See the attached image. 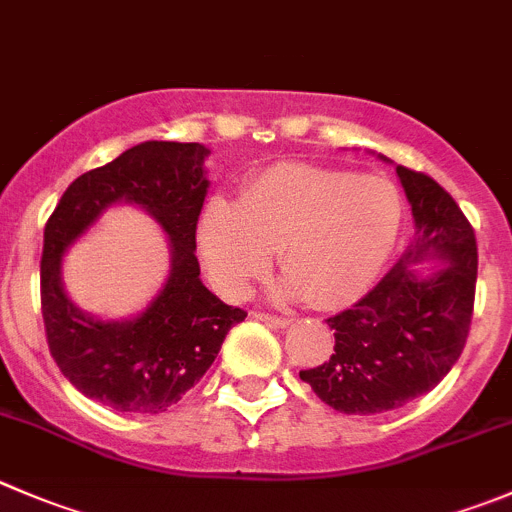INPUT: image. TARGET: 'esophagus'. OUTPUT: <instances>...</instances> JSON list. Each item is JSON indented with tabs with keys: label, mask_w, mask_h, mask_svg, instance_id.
Returning <instances> with one entry per match:
<instances>
[{
	"label": "esophagus",
	"mask_w": 512,
	"mask_h": 512,
	"mask_svg": "<svg viewBox=\"0 0 512 512\" xmlns=\"http://www.w3.org/2000/svg\"><path fill=\"white\" fill-rule=\"evenodd\" d=\"M252 315H255L260 322H267V325H270V327H287V325H292L290 317L267 315V312H252Z\"/></svg>",
	"instance_id": "34e87169"
}]
</instances>
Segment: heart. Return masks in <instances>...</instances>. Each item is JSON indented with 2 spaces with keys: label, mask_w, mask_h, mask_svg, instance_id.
I'll return each instance as SVG.
<instances>
[{
  "label": "heart",
  "mask_w": 512,
  "mask_h": 512,
  "mask_svg": "<svg viewBox=\"0 0 512 512\" xmlns=\"http://www.w3.org/2000/svg\"><path fill=\"white\" fill-rule=\"evenodd\" d=\"M403 200L385 177L282 162L252 177L240 202L215 197L197 242L207 275L237 297L265 275L280 250V297L340 307L365 295L388 262Z\"/></svg>",
  "instance_id": "1"
}]
</instances>
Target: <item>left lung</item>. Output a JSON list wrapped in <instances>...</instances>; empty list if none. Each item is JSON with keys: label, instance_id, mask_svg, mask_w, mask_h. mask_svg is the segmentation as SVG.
<instances>
[{"label": "left lung", "instance_id": "8db88e82", "mask_svg": "<svg viewBox=\"0 0 512 512\" xmlns=\"http://www.w3.org/2000/svg\"><path fill=\"white\" fill-rule=\"evenodd\" d=\"M395 172L413 207V240L360 302L327 320L330 360L300 370L322 403L347 415L388 413L430 393L458 362L473 320L478 245L468 217L433 177ZM425 259L446 265L412 270Z\"/></svg>", "mask_w": 512, "mask_h": 512}]
</instances>
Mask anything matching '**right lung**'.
Instances as JSON below:
<instances>
[{
    "instance_id": "right-lung-1",
    "label": "right lung",
    "mask_w": 512,
    "mask_h": 512,
    "mask_svg": "<svg viewBox=\"0 0 512 512\" xmlns=\"http://www.w3.org/2000/svg\"><path fill=\"white\" fill-rule=\"evenodd\" d=\"M200 142H142L79 175L44 227L42 317L49 352L74 388L117 413H162L210 370L230 327L247 317L200 280L197 220L207 197ZM135 204L171 237V275L135 318L99 321L63 292L61 257L107 206Z\"/></svg>"
}]
</instances>
